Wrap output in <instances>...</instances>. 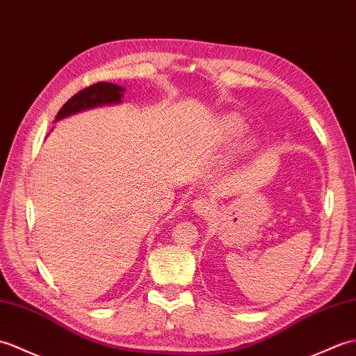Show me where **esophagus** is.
Instances as JSON below:
<instances>
[{
  "label": "esophagus",
  "instance_id": "34e87169",
  "mask_svg": "<svg viewBox=\"0 0 356 356\" xmlns=\"http://www.w3.org/2000/svg\"><path fill=\"white\" fill-rule=\"evenodd\" d=\"M192 210L196 213V215H201V216H207L211 213L213 210V202L207 198H196L192 204Z\"/></svg>",
  "mask_w": 356,
  "mask_h": 356
}]
</instances>
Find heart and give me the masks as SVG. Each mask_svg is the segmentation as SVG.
<instances>
[{"mask_svg":"<svg viewBox=\"0 0 356 356\" xmlns=\"http://www.w3.org/2000/svg\"><path fill=\"white\" fill-rule=\"evenodd\" d=\"M248 131V126L245 124L241 118L236 117H227L220 122L218 128V137L224 145H234L239 141ZM252 143H248L247 147H251Z\"/></svg>","mask_w":356,"mask_h":356,"instance_id":"heart-1","label":"heart"}]
</instances>
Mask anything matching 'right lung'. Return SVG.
<instances>
[{"label":"right lung","instance_id":"right-lung-1","mask_svg":"<svg viewBox=\"0 0 356 356\" xmlns=\"http://www.w3.org/2000/svg\"><path fill=\"white\" fill-rule=\"evenodd\" d=\"M124 91L126 90L122 88V86L109 82H99L86 86L85 90L74 94V96L59 109L56 122L60 120V118L86 111V109L91 108L120 104Z\"/></svg>","mask_w":356,"mask_h":356}]
</instances>
